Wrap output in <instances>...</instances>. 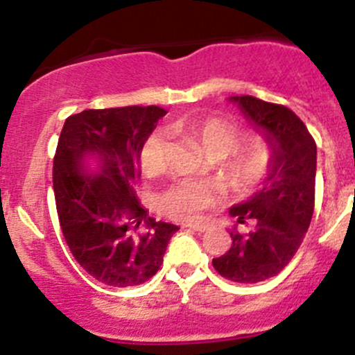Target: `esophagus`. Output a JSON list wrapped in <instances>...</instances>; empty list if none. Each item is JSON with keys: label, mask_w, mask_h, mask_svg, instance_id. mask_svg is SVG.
Listing matches in <instances>:
<instances>
[{"label": "esophagus", "mask_w": 355, "mask_h": 355, "mask_svg": "<svg viewBox=\"0 0 355 355\" xmlns=\"http://www.w3.org/2000/svg\"><path fill=\"white\" fill-rule=\"evenodd\" d=\"M187 228H191V230H194V232H206V230H209V225L207 223H191V225H187Z\"/></svg>", "instance_id": "esophagus-1"}]
</instances>
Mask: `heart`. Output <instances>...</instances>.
Returning a JSON list of instances; mask_svg holds the SVG:
<instances>
[{"mask_svg": "<svg viewBox=\"0 0 355 355\" xmlns=\"http://www.w3.org/2000/svg\"><path fill=\"white\" fill-rule=\"evenodd\" d=\"M170 130L196 141L204 151L220 161V175L232 192L245 194L259 187L270 175L275 148L264 135L242 137L241 128L220 116H185L171 121ZM168 139L163 132H155L144 142L141 151L142 170L149 177H157L166 170ZM216 189L207 184L182 182L168 189L157 206L163 214L177 221H194L213 206Z\"/></svg>", "mask_w": 355, "mask_h": 355, "instance_id": "heart-1", "label": "heart"}]
</instances>
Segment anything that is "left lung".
I'll use <instances>...</instances> for the list:
<instances>
[{
	"label": "left lung",
	"instance_id": "left-lung-1",
	"mask_svg": "<svg viewBox=\"0 0 355 355\" xmlns=\"http://www.w3.org/2000/svg\"><path fill=\"white\" fill-rule=\"evenodd\" d=\"M230 101L263 130L275 148L273 164L263 189L245 202L230 207L237 223L249 232H230L232 247L213 259L223 278L257 284L277 277L295 256L314 211L316 142L304 121L284 105L252 96H232Z\"/></svg>",
	"mask_w": 355,
	"mask_h": 355
}]
</instances>
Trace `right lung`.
Returning <instances> with one entry per match:
<instances>
[{"label":"right lung","instance_id":"right-lung-1","mask_svg":"<svg viewBox=\"0 0 355 355\" xmlns=\"http://www.w3.org/2000/svg\"><path fill=\"white\" fill-rule=\"evenodd\" d=\"M159 106L84 110L65 120L53 161L60 227L75 261L110 287L148 282L178 227L148 214L135 184L141 151L164 116ZM96 157L100 170H85Z\"/></svg>","mask_w":355,"mask_h":355}]
</instances>
